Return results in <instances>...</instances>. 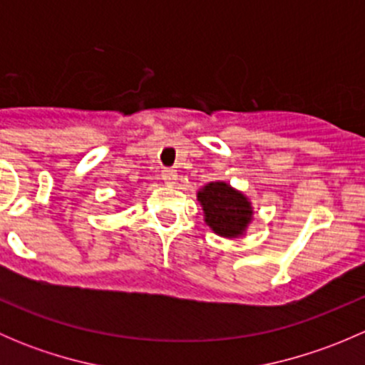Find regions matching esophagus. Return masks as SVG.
<instances>
[{"mask_svg": "<svg viewBox=\"0 0 365 365\" xmlns=\"http://www.w3.org/2000/svg\"><path fill=\"white\" fill-rule=\"evenodd\" d=\"M176 176H178V173H176L175 169H164V171H162V180H164L165 183H175Z\"/></svg>", "mask_w": 365, "mask_h": 365, "instance_id": "1", "label": "esophagus"}]
</instances>
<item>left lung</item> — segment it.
I'll return each instance as SVG.
<instances>
[{
    "label": "left lung",
    "mask_w": 365,
    "mask_h": 365,
    "mask_svg": "<svg viewBox=\"0 0 365 365\" xmlns=\"http://www.w3.org/2000/svg\"><path fill=\"white\" fill-rule=\"evenodd\" d=\"M197 201L203 205L205 222L220 237H238L252 220L247 197L226 182H210L197 192Z\"/></svg>",
    "instance_id": "8db88e82"
}]
</instances>
